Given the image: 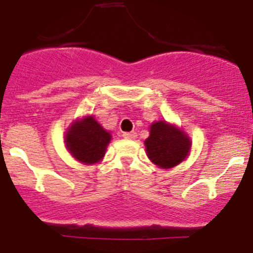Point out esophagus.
<instances>
[{
  "instance_id": "obj_1",
  "label": "esophagus",
  "mask_w": 253,
  "mask_h": 253,
  "mask_svg": "<svg viewBox=\"0 0 253 253\" xmlns=\"http://www.w3.org/2000/svg\"><path fill=\"white\" fill-rule=\"evenodd\" d=\"M122 137L126 138V140H134V138L137 137V133H136V132H134V131H132V132H124V133H122Z\"/></svg>"
}]
</instances>
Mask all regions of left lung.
Segmentation results:
<instances>
[{"mask_svg":"<svg viewBox=\"0 0 253 253\" xmlns=\"http://www.w3.org/2000/svg\"><path fill=\"white\" fill-rule=\"evenodd\" d=\"M192 141L181 127L165 120L153 122L150 136L145 140L147 157L160 169H172L185 161L191 152Z\"/></svg>","mask_w":253,"mask_h":253,"instance_id":"left-lung-1","label":"left lung"}]
</instances>
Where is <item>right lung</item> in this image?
<instances>
[{
	"label": "right lung",
	"instance_id": "right-lung-1",
	"mask_svg": "<svg viewBox=\"0 0 253 253\" xmlns=\"http://www.w3.org/2000/svg\"><path fill=\"white\" fill-rule=\"evenodd\" d=\"M111 132L103 128L93 116H84L67 127L65 146L73 159L84 165L98 164L111 142Z\"/></svg>",
	"mask_w": 253,
	"mask_h": 253
}]
</instances>
